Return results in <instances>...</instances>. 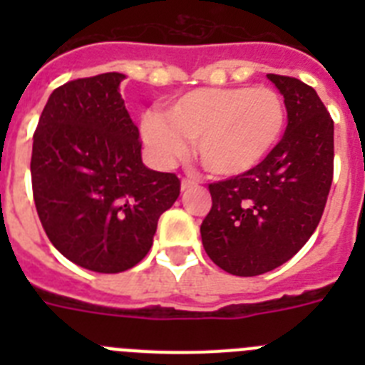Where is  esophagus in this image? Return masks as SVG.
Here are the masks:
<instances>
[{
  "instance_id": "obj_1",
  "label": "esophagus",
  "mask_w": 365,
  "mask_h": 365,
  "mask_svg": "<svg viewBox=\"0 0 365 365\" xmlns=\"http://www.w3.org/2000/svg\"><path fill=\"white\" fill-rule=\"evenodd\" d=\"M195 185H197L195 180H192V179H182V180H180V190H182V192H186V190L193 188V186H195Z\"/></svg>"
}]
</instances>
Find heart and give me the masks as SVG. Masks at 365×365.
<instances>
[{
    "instance_id": "obj_1",
    "label": "heart",
    "mask_w": 365,
    "mask_h": 365,
    "mask_svg": "<svg viewBox=\"0 0 365 365\" xmlns=\"http://www.w3.org/2000/svg\"><path fill=\"white\" fill-rule=\"evenodd\" d=\"M287 111L279 93L259 87H202L173 98L163 115L143 118V140L151 159L170 168L195 155L214 177L243 175L276 150L285 130Z\"/></svg>"
}]
</instances>
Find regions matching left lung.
Segmentation results:
<instances>
[{
  "label": "left lung",
  "mask_w": 365,
  "mask_h": 365,
  "mask_svg": "<svg viewBox=\"0 0 365 365\" xmlns=\"http://www.w3.org/2000/svg\"><path fill=\"white\" fill-rule=\"evenodd\" d=\"M287 108L276 150L243 175L210 185L201 225L206 254L234 276H259L291 259L324 214L333 182L334 124L311 86L267 74Z\"/></svg>",
  "instance_id": "left-lung-1"
}]
</instances>
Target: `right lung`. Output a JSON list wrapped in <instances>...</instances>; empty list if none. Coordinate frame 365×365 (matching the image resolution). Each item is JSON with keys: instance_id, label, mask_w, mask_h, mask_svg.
Here are the masks:
<instances>
[{"instance_id": "1", "label": "right lung", "mask_w": 365, "mask_h": 365, "mask_svg": "<svg viewBox=\"0 0 365 365\" xmlns=\"http://www.w3.org/2000/svg\"><path fill=\"white\" fill-rule=\"evenodd\" d=\"M124 78L104 73L54 89L32 143V193L45 234L67 259L102 274L146 257L180 190L177 175L143 163L120 96Z\"/></svg>"}]
</instances>
